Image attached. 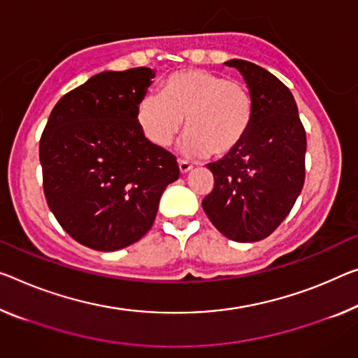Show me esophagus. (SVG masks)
<instances>
[{"mask_svg":"<svg viewBox=\"0 0 358 358\" xmlns=\"http://www.w3.org/2000/svg\"><path fill=\"white\" fill-rule=\"evenodd\" d=\"M178 163H179V171L182 173V174L189 173L190 169H192V164H190V163H187V162H184V160H179Z\"/></svg>","mask_w":358,"mask_h":358,"instance_id":"1","label":"esophagus"}]
</instances>
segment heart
Returning a JSON list of instances; mask_svg holds the SVG:
<instances>
[{
    "instance_id": "heart-1",
    "label": "heart",
    "mask_w": 358,
    "mask_h": 358,
    "mask_svg": "<svg viewBox=\"0 0 358 358\" xmlns=\"http://www.w3.org/2000/svg\"><path fill=\"white\" fill-rule=\"evenodd\" d=\"M252 113V97L245 83L194 69L169 75L158 96L142 97L136 118L147 139L162 148L171 145L184 120L182 153L224 158L245 141Z\"/></svg>"
}]
</instances>
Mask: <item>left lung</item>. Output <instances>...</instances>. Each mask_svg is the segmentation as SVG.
Here are the masks:
<instances>
[{"label":"left lung","mask_w":358,"mask_h":358,"mask_svg":"<svg viewBox=\"0 0 358 358\" xmlns=\"http://www.w3.org/2000/svg\"><path fill=\"white\" fill-rule=\"evenodd\" d=\"M243 75L252 97V123L230 155L208 164L211 194L201 205L219 232L234 241H259L288 216L306 178V131L291 91L248 60L225 62Z\"/></svg>","instance_id":"obj_1"}]
</instances>
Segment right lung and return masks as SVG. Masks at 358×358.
<instances>
[{"label": "right lung", "instance_id": "obj_1", "mask_svg": "<svg viewBox=\"0 0 358 358\" xmlns=\"http://www.w3.org/2000/svg\"><path fill=\"white\" fill-rule=\"evenodd\" d=\"M152 69L102 71L65 94L40 139L49 210L71 238L97 251L136 243L155 221L176 157L153 145L136 110Z\"/></svg>", "mask_w": 358, "mask_h": 358}]
</instances>
